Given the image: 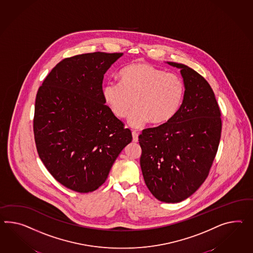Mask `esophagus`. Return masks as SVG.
<instances>
[{
	"mask_svg": "<svg viewBox=\"0 0 253 253\" xmlns=\"http://www.w3.org/2000/svg\"><path fill=\"white\" fill-rule=\"evenodd\" d=\"M132 136H133V141H134V142H137V141H138V135H137L136 132L133 131V132H132Z\"/></svg>",
	"mask_w": 253,
	"mask_h": 253,
	"instance_id": "obj_1",
	"label": "esophagus"
}]
</instances>
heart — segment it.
<instances>
[{
  "instance_id": "heart-1",
  "label": "heart",
  "mask_w": 253,
  "mask_h": 253,
  "mask_svg": "<svg viewBox=\"0 0 253 253\" xmlns=\"http://www.w3.org/2000/svg\"><path fill=\"white\" fill-rule=\"evenodd\" d=\"M120 83L109 82L103 87V97L118 118L128 115L132 127L139 128L149 121L167 123L181 107L184 85L181 79L145 62L126 66L119 73Z\"/></svg>"
}]
</instances>
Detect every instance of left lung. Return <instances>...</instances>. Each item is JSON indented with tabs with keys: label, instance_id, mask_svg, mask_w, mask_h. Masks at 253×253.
Here are the masks:
<instances>
[{
	"label": "left lung",
	"instance_id": "obj_1",
	"mask_svg": "<svg viewBox=\"0 0 253 253\" xmlns=\"http://www.w3.org/2000/svg\"><path fill=\"white\" fill-rule=\"evenodd\" d=\"M181 70L184 94L175 117L138 136L144 181L158 200L179 203L206 181L220 141L221 113L211 86L188 66Z\"/></svg>",
	"mask_w": 253,
	"mask_h": 253
}]
</instances>
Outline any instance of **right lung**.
Here are the masks:
<instances>
[{"instance_id": "add662e5", "label": "right lung", "mask_w": 253, "mask_h": 253, "mask_svg": "<svg viewBox=\"0 0 253 253\" xmlns=\"http://www.w3.org/2000/svg\"><path fill=\"white\" fill-rule=\"evenodd\" d=\"M123 53L93 52L64 58L45 77L36 98L34 134L39 158L65 187L95 191L106 181L128 128L105 105V72Z\"/></svg>"}]
</instances>
